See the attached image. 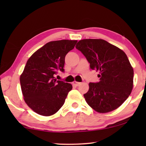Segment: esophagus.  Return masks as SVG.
<instances>
[{
  "label": "esophagus",
  "instance_id": "34e87169",
  "mask_svg": "<svg viewBox=\"0 0 146 146\" xmlns=\"http://www.w3.org/2000/svg\"><path fill=\"white\" fill-rule=\"evenodd\" d=\"M72 84H73L74 86H78L81 83L80 82H78L74 81V82H73Z\"/></svg>",
  "mask_w": 146,
  "mask_h": 146
}]
</instances>
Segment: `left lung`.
<instances>
[{
	"mask_svg": "<svg viewBox=\"0 0 146 146\" xmlns=\"http://www.w3.org/2000/svg\"><path fill=\"white\" fill-rule=\"evenodd\" d=\"M76 48L90 68L99 72L100 81L90 82L88 91L84 94L88 104L100 113L120 106L133 88V70L124 52L102 39L81 40Z\"/></svg>",
	"mask_w": 146,
	"mask_h": 146,
	"instance_id": "left-lung-1",
	"label": "left lung"
}]
</instances>
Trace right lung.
Instances as JSON below:
<instances>
[{"instance_id": "1", "label": "right lung", "mask_w": 146, "mask_h": 146, "mask_svg": "<svg viewBox=\"0 0 146 146\" xmlns=\"http://www.w3.org/2000/svg\"><path fill=\"white\" fill-rule=\"evenodd\" d=\"M77 40L49 42L28 60L20 78L22 92L27 105L40 115L54 114L64 104L71 84L56 80L54 76L64 72L65 56Z\"/></svg>"}]
</instances>
